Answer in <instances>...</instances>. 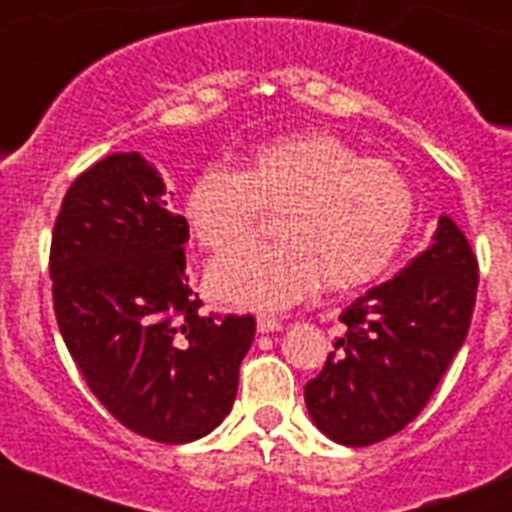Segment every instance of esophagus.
<instances>
[{
  "label": "esophagus",
  "instance_id": "esophagus-1",
  "mask_svg": "<svg viewBox=\"0 0 512 512\" xmlns=\"http://www.w3.org/2000/svg\"><path fill=\"white\" fill-rule=\"evenodd\" d=\"M256 330L259 333H277V330H282V323L274 318H259L256 320Z\"/></svg>",
  "mask_w": 512,
  "mask_h": 512
}]
</instances>
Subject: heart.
<instances>
[{"label":"heart","mask_w":512,"mask_h":512,"mask_svg":"<svg viewBox=\"0 0 512 512\" xmlns=\"http://www.w3.org/2000/svg\"><path fill=\"white\" fill-rule=\"evenodd\" d=\"M266 212H282L277 246H248L215 259L207 289L225 305L279 312L325 279L348 292L377 282L413 225V192L384 161L330 133L277 138L243 156L241 171L202 169L184 194L189 233L207 251L248 241Z\"/></svg>","instance_id":"1"}]
</instances>
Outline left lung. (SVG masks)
Returning <instances> with one entry per match:
<instances>
[{
  "instance_id": "1",
  "label": "left lung",
  "mask_w": 512,
  "mask_h": 512,
  "mask_svg": "<svg viewBox=\"0 0 512 512\" xmlns=\"http://www.w3.org/2000/svg\"><path fill=\"white\" fill-rule=\"evenodd\" d=\"M477 282L467 235L441 215L425 251L341 312L336 351L305 384L320 433L341 446H372L402 431L464 346Z\"/></svg>"
}]
</instances>
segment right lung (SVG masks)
Masks as SVG:
<instances>
[{
    "label": "right lung",
    "instance_id": "1",
    "mask_svg": "<svg viewBox=\"0 0 512 512\" xmlns=\"http://www.w3.org/2000/svg\"><path fill=\"white\" fill-rule=\"evenodd\" d=\"M187 238L138 151L84 171L53 228V307L71 359L104 408L158 443L197 441L223 423L256 333L251 315L197 312Z\"/></svg>",
    "mask_w": 512,
    "mask_h": 512
}]
</instances>
